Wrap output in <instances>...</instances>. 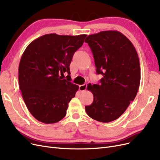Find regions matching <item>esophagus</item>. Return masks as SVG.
Listing matches in <instances>:
<instances>
[{
    "instance_id": "34e87169",
    "label": "esophagus",
    "mask_w": 160,
    "mask_h": 160,
    "mask_svg": "<svg viewBox=\"0 0 160 160\" xmlns=\"http://www.w3.org/2000/svg\"><path fill=\"white\" fill-rule=\"evenodd\" d=\"M86 87H87V84H83V85H80V86H79V90L80 92H84V91L86 90Z\"/></svg>"
}]
</instances>
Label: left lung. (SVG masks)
<instances>
[{
  "label": "left lung",
  "mask_w": 160,
  "mask_h": 160,
  "mask_svg": "<svg viewBox=\"0 0 160 160\" xmlns=\"http://www.w3.org/2000/svg\"><path fill=\"white\" fill-rule=\"evenodd\" d=\"M85 42L93 54L100 84H88L94 101L85 110L91 118L110 122L120 117L134 100L140 83V67L134 46L117 30L88 36Z\"/></svg>",
  "instance_id": "1"
}]
</instances>
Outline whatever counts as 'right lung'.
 <instances>
[{
    "instance_id": "right-lung-1",
    "label": "right lung",
    "mask_w": 160,
    "mask_h": 160,
    "mask_svg": "<svg viewBox=\"0 0 160 160\" xmlns=\"http://www.w3.org/2000/svg\"><path fill=\"white\" fill-rule=\"evenodd\" d=\"M86 34H47L29 44L18 67L20 90L28 110L36 119L54 123L63 119L78 86L62 78L70 72L73 55Z\"/></svg>"
}]
</instances>
